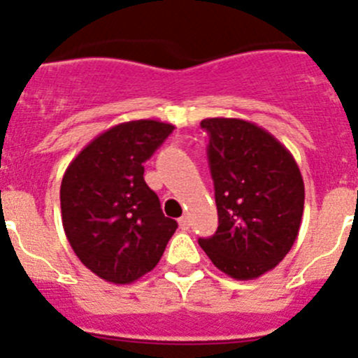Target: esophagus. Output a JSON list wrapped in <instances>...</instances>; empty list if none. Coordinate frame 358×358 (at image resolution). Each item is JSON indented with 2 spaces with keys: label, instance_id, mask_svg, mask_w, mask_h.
Wrapping results in <instances>:
<instances>
[{
  "label": "esophagus",
  "instance_id": "obj_1",
  "mask_svg": "<svg viewBox=\"0 0 358 358\" xmlns=\"http://www.w3.org/2000/svg\"><path fill=\"white\" fill-rule=\"evenodd\" d=\"M179 227H181V229H188L189 227V218L188 217H181L179 218Z\"/></svg>",
  "mask_w": 358,
  "mask_h": 358
}]
</instances>
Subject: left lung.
I'll return each mask as SVG.
<instances>
[{
    "label": "left lung",
    "instance_id": "obj_1",
    "mask_svg": "<svg viewBox=\"0 0 358 358\" xmlns=\"http://www.w3.org/2000/svg\"><path fill=\"white\" fill-rule=\"evenodd\" d=\"M208 161L218 227L199 238L217 268L235 280L273 271L292 249L305 206V185L285 145L256 123L206 118Z\"/></svg>",
    "mask_w": 358,
    "mask_h": 358
}]
</instances>
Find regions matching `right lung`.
Masks as SVG:
<instances>
[{
    "mask_svg": "<svg viewBox=\"0 0 358 358\" xmlns=\"http://www.w3.org/2000/svg\"><path fill=\"white\" fill-rule=\"evenodd\" d=\"M173 125L118 123L85 145L61 185L62 226L78 260L102 280L127 285L150 273L177 229L143 179V163Z\"/></svg>",
    "mask_w": 358,
    "mask_h": 358,
    "instance_id": "1",
    "label": "right lung"
}]
</instances>
